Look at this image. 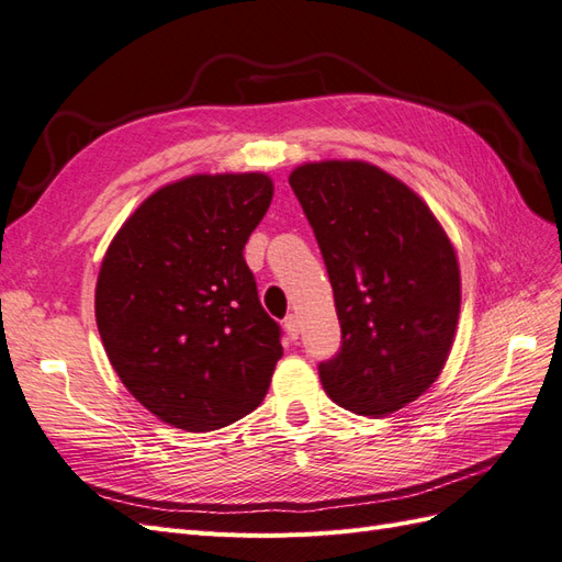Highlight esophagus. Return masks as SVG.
Listing matches in <instances>:
<instances>
[{
  "instance_id": "obj_1",
  "label": "esophagus",
  "mask_w": 562,
  "mask_h": 562,
  "mask_svg": "<svg viewBox=\"0 0 562 562\" xmlns=\"http://www.w3.org/2000/svg\"><path fill=\"white\" fill-rule=\"evenodd\" d=\"M299 318H296V315L292 313V315H286V318H284V333H286V337H290L292 341L299 337Z\"/></svg>"
}]
</instances>
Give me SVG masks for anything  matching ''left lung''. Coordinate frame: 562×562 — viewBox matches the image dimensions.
I'll list each match as a JSON object with an SVG mask.
<instances>
[{
	"label": "left lung",
	"instance_id": "obj_1",
	"mask_svg": "<svg viewBox=\"0 0 562 562\" xmlns=\"http://www.w3.org/2000/svg\"><path fill=\"white\" fill-rule=\"evenodd\" d=\"M290 184L323 251L341 349L321 363L337 406L384 418L437 382L460 313V268L423 196L368 161H313Z\"/></svg>",
	"mask_w": 562,
	"mask_h": 562
}]
</instances>
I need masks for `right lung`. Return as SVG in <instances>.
<instances>
[{
  "label": "right lung",
  "mask_w": 562,
  "mask_h": 562,
  "mask_svg": "<svg viewBox=\"0 0 562 562\" xmlns=\"http://www.w3.org/2000/svg\"><path fill=\"white\" fill-rule=\"evenodd\" d=\"M266 172H199L149 194L111 239L94 315L139 404L184 431L233 425L261 404L282 344L244 244L272 201Z\"/></svg>",
  "instance_id": "1"
}]
</instances>
